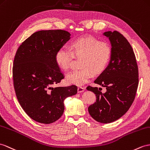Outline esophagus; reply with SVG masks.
I'll list each match as a JSON object with an SVG mask.
<instances>
[{"instance_id":"esophagus-1","label":"esophagus","mask_w":150,"mask_h":150,"mask_svg":"<svg viewBox=\"0 0 150 150\" xmlns=\"http://www.w3.org/2000/svg\"><path fill=\"white\" fill-rule=\"evenodd\" d=\"M84 90H85V88L83 87H78V93H81V92H84Z\"/></svg>"}]
</instances>
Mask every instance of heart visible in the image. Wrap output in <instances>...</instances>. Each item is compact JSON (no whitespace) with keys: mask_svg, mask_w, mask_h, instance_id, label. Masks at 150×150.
<instances>
[{"mask_svg":"<svg viewBox=\"0 0 150 150\" xmlns=\"http://www.w3.org/2000/svg\"><path fill=\"white\" fill-rule=\"evenodd\" d=\"M112 50L107 42L100 41L92 36L76 39L69 45V50L61 48L54 55L57 66L63 71H67L73 58H79V70L69 73L66 81L69 85L81 86L89 81L93 74L103 72L111 57Z\"/></svg>","mask_w":150,"mask_h":150,"instance_id":"b5f03b06","label":"heart"}]
</instances>
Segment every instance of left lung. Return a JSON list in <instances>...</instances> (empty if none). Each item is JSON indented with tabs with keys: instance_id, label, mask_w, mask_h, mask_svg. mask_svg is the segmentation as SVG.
I'll use <instances>...</instances> for the list:
<instances>
[{
	"instance_id": "obj_1",
	"label": "left lung",
	"mask_w": 150,
	"mask_h": 150,
	"mask_svg": "<svg viewBox=\"0 0 150 150\" xmlns=\"http://www.w3.org/2000/svg\"><path fill=\"white\" fill-rule=\"evenodd\" d=\"M111 45V57L105 70L94 83L105 87L88 86L86 89L96 96V102L88 108L90 116L97 122L108 123L121 118L133 103L137 92L138 67L132 46L124 36L117 31L105 32ZM102 90V89H101Z\"/></svg>"
}]
</instances>
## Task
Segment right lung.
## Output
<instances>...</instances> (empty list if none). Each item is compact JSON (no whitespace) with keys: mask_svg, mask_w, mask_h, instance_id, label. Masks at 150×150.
I'll return each mask as SVG.
<instances>
[{"mask_svg":"<svg viewBox=\"0 0 150 150\" xmlns=\"http://www.w3.org/2000/svg\"><path fill=\"white\" fill-rule=\"evenodd\" d=\"M70 36V33L62 30L36 32L16 53L13 67L14 90L21 108L35 122H56L63 115L64 100L77 93L75 85L52 86L64 78L54 55Z\"/></svg>","mask_w":150,"mask_h":150,"instance_id":"add662e5","label":"right lung"}]
</instances>
